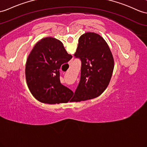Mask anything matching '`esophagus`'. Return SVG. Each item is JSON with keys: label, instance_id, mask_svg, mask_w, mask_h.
<instances>
[{"label": "esophagus", "instance_id": "esophagus-1", "mask_svg": "<svg viewBox=\"0 0 147 147\" xmlns=\"http://www.w3.org/2000/svg\"><path fill=\"white\" fill-rule=\"evenodd\" d=\"M71 62H69V64H71Z\"/></svg>", "mask_w": 147, "mask_h": 147}]
</instances>
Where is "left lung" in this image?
I'll list each match as a JSON object with an SVG mask.
<instances>
[{
    "label": "left lung",
    "instance_id": "left-lung-1",
    "mask_svg": "<svg viewBox=\"0 0 147 147\" xmlns=\"http://www.w3.org/2000/svg\"><path fill=\"white\" fill-rule=\"evenodd\" d=\"M74 55L82 62L80 80L70 102L98 97L108 87L114 69L110 49L100 35L87 32L78 39Z\"/></svg>",
    "mask_w": 147,
    "mask_h": 147
}]
</instances>
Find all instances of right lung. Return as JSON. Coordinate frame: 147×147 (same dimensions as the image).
I'll return each mask as SVG.
<instances>
[{
    "mask_svg": "<svg viewBox=\"0 0 147 147\" xmlns=\"http://www.w3.org/2000/svg\"><path fill=\"white\" fill-rule=\"evenodd\" d=\"M71 58L57 38L45 37L34 45L27 59L26 78L35 99L48 104L70 100L73 92L60 83L59 69Z\"/></svg>",
    "mask_w": 147,
    "mask_h": 147,
    "instance_id": "obj_1",
    "label": "right lung"
}]
</instances>
